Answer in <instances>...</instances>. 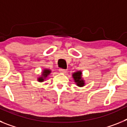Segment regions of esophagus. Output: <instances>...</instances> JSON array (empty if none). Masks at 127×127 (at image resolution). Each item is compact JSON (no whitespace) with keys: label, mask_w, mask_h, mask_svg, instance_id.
I'll return each mask as SVG.
<instances>
[{"label":"esophagus","mask_w":127,"mask_h":127,"mask_svg":"<svg viewBox=\"0 0 127 127\" xmlns=\"http://www.w3.org/2000/svg\"><path fill=\"white\" fill-rule=\"evenodd\" d=\"M59 71H60V72H61V73H63V74H65L66 72H67V70H65V69H59Z\"/></svg>","instance_id":"34e87169"}]
</instances>
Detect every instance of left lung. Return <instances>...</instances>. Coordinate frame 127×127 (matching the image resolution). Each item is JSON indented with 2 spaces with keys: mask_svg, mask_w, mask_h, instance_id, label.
Here are the masks:
<instances>
[{
  "mask_svg": "<svg viewBox=\"0 0 127 127\" xmlns=\"http://www.w3.org/2000/svg\"><path fill=\"white\" fill-rule=\"evenodd\" d=\"M81 72L78 71L74 72L72 75L75 82L77 83V85L78 86H83L84 85H85L83 80L81 78Z\"/></svg>",
  "mask_w": 127,
  "mask_h": 127,
  "instance_id": "left-lung-1",
  "label": "left lung"
}]
</instances>
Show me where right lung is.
Wrapping results in <instances>:
<instances>
[{
    "instance_id": "right-lung-1",
    "label": "right lung",
    "mask_w": 127,
    "mask_h": 127,
    "mask_svg": "<svg viewBox=\"0 0 127 127\" xmlns=\"http://www.w3.org/2000/svg\"><path fill=\"white\" fill-rule=\"evenodd\" d=\"M50 72H51V70H48V69H44V71L42 72V76L38 78V81H39V82L43 81L44 79V78H46V77L48 76V75L50 74Z\"/></svg>"
}]
</instances>
